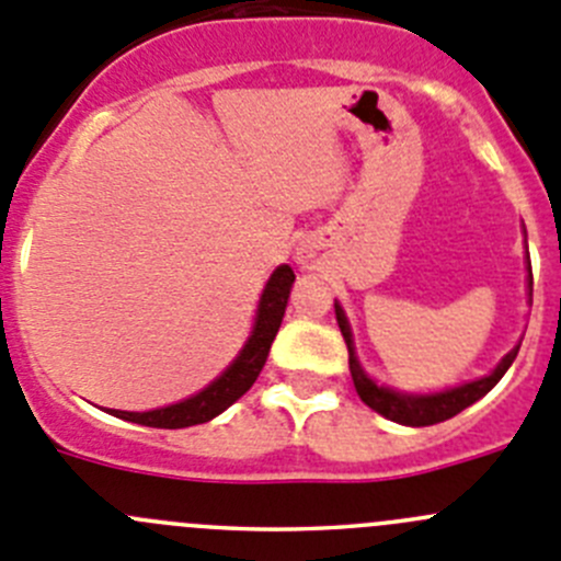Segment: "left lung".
I'll return each mask as SVG.
<instances>
[{"label":"left lung","instance_id":"left-lung-1","mask_svg":"<svg viewBox=\"0 0 561 561\" xmlns=\"http://www.w3.org/2000/svg\"><path fill=\"white\" fill-rule=\"evenodd\" d=\"M528 271H531V263H528ZM528 285H531V282H528ZM334 316H337V327L340 332H343L345 345H348V368H352V379L359 392V399H363L370 410L379 412V415L390 417V421L396 423H404V426H434V423H443L448 421V417L459 415L462 410H468L470 404H476L481 396H486V392L499 385V379L510 370V365L515 363L517 357V348H520V345H515V348L501 359L499 368L490 376H484V379H476L470 381V385L454 387V390L446 392H434V396H401V392L387 390V387H376L374 381L363 374L357 357H354L352 329H348V321H345L343 310H340L337 305H334Z\"/></svg>","mask_w":561,"mask_h":561}]
</instances>
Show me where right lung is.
<instances>
[{"instance_id":"right-lung-1","label":"right lung","mask_w":561,"mask_h":561,"mask_svg":"<svg viewBox=\"0 0 561 561\" xmlns=\"http://www.w3.org/2000/svg\"><path fill=\"white\" fill-rule=\"evenodd\" d=\"M296 282L290 265H279V268L271 274L268 285H265L263 298H260V310H256L254 332H251L249 343L243 345L240 357L218 376L209 387H204L202 392H196L193 399L180 401V404L162 407V410L151 412H122L113 410L115 417H124L129 423H140V426L151 428H185L196 426V423H207L216 415H221L227 407H232L234 401L249 390L256 381L260 370H263L265 359H268L271 343H274L276 332L282 327V318H285L287 296H290V287Z\"/></svg>"}]
</instances>
